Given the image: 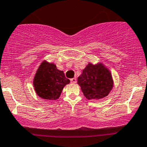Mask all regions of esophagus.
<instances>
[{
    "mask_svg": "<svg viewBox=\"0 0 147 147\" xmlns=\"http://www.w3.org/2000/svg\"><path fill=\"white\" fill-rule=\"evenodd\" d=\"M71 83H73V84H75V83H76V78H72V79H71Z\"/></svg>",
    "mask_w": 147,
    "mask_h": 147,
    "instance_id": "esophagus-1",
    "label": "esophagus"
}]
</instances>
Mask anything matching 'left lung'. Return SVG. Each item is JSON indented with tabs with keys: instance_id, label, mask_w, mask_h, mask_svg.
Here are the masks:
<instances>
[{
	"instance_id": "obj_1",
	"label": "left lung",
	"mask_w": 147,
	"mask_h": 147,
	"mask_svg": "<svg viewBox=\"0 0 147 147\" xmlns=\"http://www.w3.org/2000/svg\"><path fill=\"white\" fill-rule=\"evenodd\" d=\"M78 84L85 98L99 100L113 90L114 81L110 71L102 62L89 63L78 78Z\"/></svg>"
}]
</instances>
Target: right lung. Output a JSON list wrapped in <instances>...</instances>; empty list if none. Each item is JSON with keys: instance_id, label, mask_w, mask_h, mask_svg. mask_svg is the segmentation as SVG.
I'll list each match as a JSON object with an SVG mask.
<instances>
[{"instance_id": "1", "label": "right lung", "mask_w": 147, "mask_h": 147, "mask_svg": "<svg viewBox=\"0 0 147 147\" xmlns=\"http://www.w3.org/2000/svg\"><path fill=\"white\" fill-rule=\"evenodd\" d=\"M69 82L63 71L57 69L54 63L44 60L34 75L33 87L39 97L51 100L59 98L64 87Z\"/></svg>"}]
</instances>
